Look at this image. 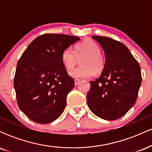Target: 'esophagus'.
Wrapping results in <instances>:
<instances>
[{
  "instance_id": "1",
  "label": "esophagus",
  "mask_w": 152,
  "mask_h": 152,
  "mask_svg": "<svg viewBox=\"0 0 152 152\" xmlns=\"http://www.w3.org/2000/svg\"><path fill=\"white\" fill-rule=\"evenodd\" d=\"M81 81V80L80 79H78V78H76V79L74 80V82H75V85H78V83Z\"/></svg>"
}]
</instances>
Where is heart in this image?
<instances>
[{
    "label": "heart",
    "instance_id": "heart-1",
    "mask_svg": "<svg viewBox=\"0 0 152 152\" xmlns=\"http://www.w3.org/2000/svg\"><path fill=\"white\" fill-rule=\"evenodd\" d=\"M98 43L93 40L87 38L78 43L74 47L65 48L61 53L63 65L67 70H71L81 58V65L69 73L72 77L76 78H89L95 73L102 72L105 65V60L101 53Z\"/></svg>",
    "mask_w": 152,
    "mask_h": 152
}]
</instances>
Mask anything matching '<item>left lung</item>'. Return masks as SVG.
Here are the masks:
<instances>
[{
	"mask_svg": "<svg viewBox=\"0 0 152 152\" xmlns=\"http://www.w3.org/2000/svg\"><path fill=\"white\" fill-rule=\"evenodd\" d=\"M92 38L104 49L106 61L99 78L90 82L87 104L96 116L118 119L137 101L142 79L140 66L122 43L104 36Z\"/></svg>",
	"mask_w": 152,
	"mask_h": 152,
	"instance_id": "obj_1",
	"label": "left lung"
}]
</instances>
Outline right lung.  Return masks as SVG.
<instances>
[{
    "label": "right lung",
    "mask_w": 152,
    "mask_h": 152,
    "mask_svg": "<svg viewBox=\"0 0 152 152\" xmlns=\"http://www.w3.org/2000/svg\"><path fill=\"white\" fill-rule=\"evenodd\" d=\"M80 38L46 34L34 39L17 64L14 88L18 105L33 121L48 124L58 118L74 86L61 61V53Z\"/></svg>",
    "instance_id": "1"
}]
</instances>
